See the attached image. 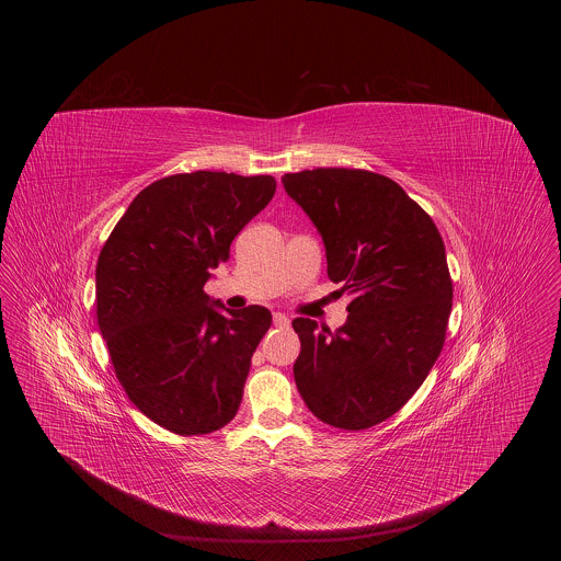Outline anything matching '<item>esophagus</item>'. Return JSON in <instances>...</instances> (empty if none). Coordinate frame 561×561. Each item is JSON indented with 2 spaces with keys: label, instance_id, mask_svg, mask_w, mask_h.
<instances>
[{
  "label": "esophagus",
  "instance_id": "obj_1",
  "mask_svg": "<svg viewBox=\"0 0 561 561\" xmlns=\"http://www.w3.org/2000/svg\"><path fill=\"white\" fill-rule=\"evenodd\" d=\"M273 325L275 328H288L290 320L284 313H273Z\"/></svg>",
  "mask_w": 561,
  "mask_h": 561
}]
</instances>
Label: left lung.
Returning a JSON list of instances; mask_svg holds the SVG:
<instances>
[{
  "label": "left lung",
  "instance_id": "8db88e82",
  "mask_svg": "<svg viewBox=\"0 0 561 561\" xmlns=\"http://www.w3.org/2000/svg\"><path fill=\"white\" fill-rule=\"evenodd\" d=\"M282 183L325 243L328 277L351 294L330 332L296 318V387L332 427L370 428L408 403L439 357L453 277L435 222L391 179L359 168H316Z\"/></svg>",
  "mask_w": 561,
  "mask_h": 561
}]
</instances>
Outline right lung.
I'll use <instances>...</instances> for the list:
<instances>
[{
	"instance_id": "right-lung-1",
	"label": "right lung",
	"mask_w": 561,
	"mask_h": 561,
	"mask_svg": "<svg viewBox=\"0 0 561 561\" xmlns=\"http://www.w3.org/2000/svg\"><path fill=\"white\" fill-rule=\"evenodd\" d=\"M273 176L183 172L142 188L96 263V320L128 400L176 435L225 427L271 325L261 305L220 313L204 286L261 213Z\"/></svg>"
}]
</instances>
